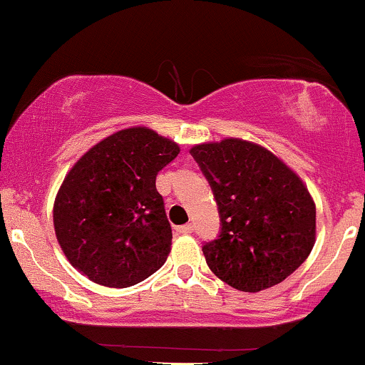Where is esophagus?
Segmentation results:
<instances>
[{"label":"esophagus","mask_w":365,"mask_h":365,"mask_svg":"<svg viewBox=\"0 0 365 365\" xmlns=\"http://www.w3.org/2000/svg\"><path fill=\"white\" fill-rule=\"evenodd\" d=\"M177 232L182 233V235H188V233L194 232V225H182V226H177Z\"/></svg>","instance_id":"esophagus-1"}]
</instances>
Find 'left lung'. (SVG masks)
<instances>
[{
    "label": "left lung",
    "instance_id": "left-lung-1",
    "mask_svg": "<svg viewBox=\"0 0 365 365\" xmlns=\"http://www.w3.org/2000/svg\"><path fill=\"white\" fill-rule=\"evenodd\" d=\"M190 154L220 209V237L202 247L209 269L240 292L282 283L316 244V204L302 180L249 140L204 142Z\"/></svg>",
    "mask_w": 365,
    "mask_h": 365
}]
</instances>
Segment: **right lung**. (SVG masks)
Wrapping results in <instances>:
<instances>
[{
  "label": "right lung",
  "instance_id": "obj_1",
  "mask_svg": "<svg viewBox=\"0 0 365 365\" xmlns=\"http://www.w3.org/2000/svg\"><path fill=\"white\" fill-rule=\"evenodd\" d=\"M177 142L148 127L115 132L87 150L53 206L58 244L91 282L127 288L156 273L171 250V226L156 175Z\"/></svg>",
  "mask_w": 365,
  "mask_h": 365
}]
</instances>
